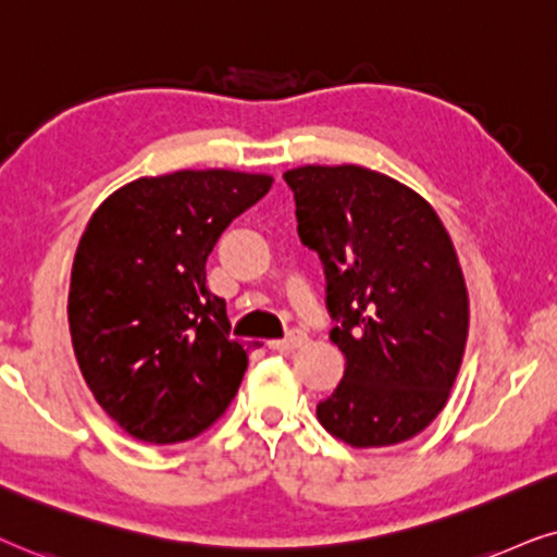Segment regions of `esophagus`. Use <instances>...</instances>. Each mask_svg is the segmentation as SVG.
<instances>
[{
    "instance_id": "esophagus-1",
    "label": "esophagus",
    "mask_w": 557,
    "mask_h": 557,
    "mask_svg": "<svg viewBox=\"0 0 557 557\" xmlns=\"http://www.w3.org/2000/svg\"><path fill=\"white\" fill-rule=\"evenodd\" d=\"M306 341H308L306 331H298V329H295V331L287 333L285 338L270 341V344H267V346H270L272 351H293V348H300L302 344H306Z\"/></svg>"
}]
</instances>
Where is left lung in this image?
<instances>
[{
	"instance_id": "obj_1",
	"label": "left lung",
	"mask_w": 557,
	"mask_h": 557,
	"mask_svg": "<svg viewBox=\"0 0 557 557\" xmlns=\"http://www.w3.org/2000/svg\"><path fill=\"white\" fill-rule=\"evenodd\" d=\"M300 242L318 251L344 380L318 420L356 448L410 441L443 410L469 336V295L438 213L359 165L283 175Z\"/></svg>"
}]
</instances>
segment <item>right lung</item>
<instances>
[{"label": "right lung", "mask_w": 557, "mask_h": 557, "mask_svg": "<svg viewBox=\"0 0 557 557\" xmlns=\"http://www.w3.org/2000/svg\"><path fill=\"white\" fill-rule=\"evenodd\" d=\"M270 175L177 170L119 188L81 236L69 323L81 374L103 412L145 443L196 438L247 372L206 259Z\"/></svg>", "instance_id": "obj_1"}]
</instances>
